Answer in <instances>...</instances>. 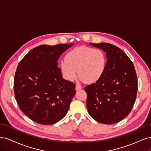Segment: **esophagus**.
Instances as JSON below:
<instances>
[{
    "label": "esophagus",
    "instance_id": "esophagus-1",
    "mask_svg": "<svg viewBox=\"0 0 151 151\" xmlns=\"http://www.w3.org/2000/svg\"><path fill=\"white\" fill-rule=\"evenodd\" d=\"M81 89H82V87L80 86H79V85H77V86H76V91H79V90H81Z\"/></svg>",
    "mask_w": 151,
    "mask_h": 151
}]
</instances>
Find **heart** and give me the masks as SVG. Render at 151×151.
Segmentation results:
<instances>
[{
  "label": "heart",
  "instance_id": "heart-1",
  "mask_svg": "<svg viewBox=\"0 0 151 151\" xmlns=\"http://www.w3.org/2000/svg\"><path fill=\"white\" fill-rule=\"evenodd\" d=\"M106 64V54L101 50L79 47L66 54L65 60L60 62V67L66 80L74 81L79 74L82 82L93 84L101 78Z\"/></svg>",
  "mask_w": 151,
  "mask_h": 151
}]
</instances>
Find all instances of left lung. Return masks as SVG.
Here are the masks:
<instances>
[{
  "instance_id": "8db88e82",
  "label": "left lung",
  "mask_w": 151,
  "mask_h": 151,
  "mask_svg": "<svg viewBox=\"0 0 151 151\" xmlns=\"http://www.w3.org/2000/svg\"><path fill=\"white\" fill-rule=\"evenodd\" d=\"M89 45L106 53L107 64L101 78L84 88L87 108L96 121L113 124L129 115L135 103L137 92L135 67L125 53L115 45Z\"/></svg>"
}]
</instances>
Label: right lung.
Masks as SVG:
<instances>
[{"mask_svg":"<svg viewBox=\"0 0 151 151\" xmlns=\"http://www.w3.org/2000/svg\"><path fill=\"white\" fill-rule=\"evenodd\" d=\"M74 44L34 48L18 64L14 80L21 110L35 122L52 125L62 120L76 94V85L63 78L58 60Z\"/></svg>","mask_w":151,"mask_h":151,"instance_id":"add662e5","label":"right lung"}]
</instances>
